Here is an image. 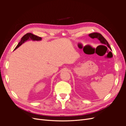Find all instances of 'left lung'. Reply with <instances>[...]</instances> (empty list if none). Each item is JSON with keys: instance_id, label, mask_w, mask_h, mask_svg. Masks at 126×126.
Masks as SVG:
<instances>
[{"instance_id": "left-lung-1", "label": "left lung", "mask_w": 126, "mask_h": 126, "mask_svg": "<svg viewBox=\"0 0 126 126\" xmlns=\"http://www.w3.org/2000/svg\"><path fill=\"white\" fill-rule=\"evenodd\" d=\"M89 36L93 39L97 38L100 41V43L102 44H104L105 45H107L110 49H111V48H110V45H109L108 41L106 40V39L101 35L100 33H98V32L91 33L89 34Z\"/></svg>"}]
</instances>
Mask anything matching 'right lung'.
I'll return each instance as SVG.
<instances>
[{
    "label": "right lung",
    "instance_id": "obj_1",
    "mask_svg": "<svg viewBox=\"0 0 126 126\" xmlns=\"http://www.w3.org/2000/svg\"><path fill=\"white\" fill-rule=\"evenodd\" d=\"M30 39L32 40L33 41H35V40L39 41V40H41V38L40 37L37 36H36L35 35H33V34L32 33H26V35H25L23 37L21 38V39L20 41L18 43V45L15 48L14 50L16 49L17 48H18L22 44L24 43L25 41H26L27 40H30Z\"/></svg>",
    "mask_w": 126,
    "mask_h": 126
}]
</instances>
